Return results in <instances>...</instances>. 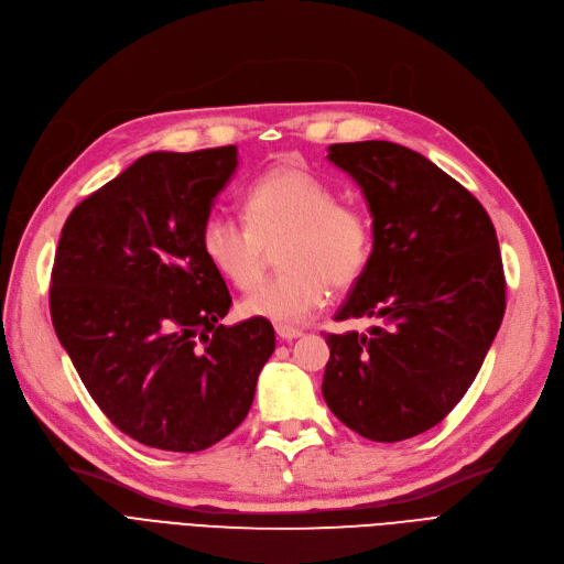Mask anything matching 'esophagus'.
I'll list each match as a JSON object with an SVG mask.
<instances>
[{
	"label": "esophagus",
	"mask_w": 564,
	"mask_h": 564,
	"mask_svg": "<svg viewBox=\"0 0 564 564\" xmlns=\"http://www.w3.org/2000/svg\"><path fill=\"white\" fill-rule=\"evenodd\" d=\"M275 333H278V337H280V339H284V341H293V339L303 337V330H301V328L284 326V324H278V326H275Z\"/></svg>",
	"instance_id": "obj_1"
}]
</instances>
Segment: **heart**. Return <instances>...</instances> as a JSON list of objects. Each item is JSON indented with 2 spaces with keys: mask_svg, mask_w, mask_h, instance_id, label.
Listing matches in <instances>:
<instances>
[{
  "mask_svg": "<svg viewBox=\"0 0 564 564\" xmlns=\"http://www.w3.org/2000/svg\"><path fill=\"white\" fill-rule=\"evenodd\" d=\"M246 219L213 210L202 223L199 246L213 271L248 289L263 268L265 246L280 240L284 273L257 282L240 314L299 321L321 307L333 289L354 286L373 250V227L360 206L339 202L337 187L296 165H278L246 191Z\"/></svg>",
  "mask_w": 564,
  "mask_h": 564,
  "instance_id": "heart-1",
  "label": "heart"
}]
</instances>
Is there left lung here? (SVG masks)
I'll use <instances>...</instances> for the list:
<instances>
[{
  "label": "left lung",
  "instance_id": "8db88e82",
  "mask_svg": "<svg viewBox=\"0 0 564 564\" xmlns=\"http://www.w3.org/2000/svg\"><path fill=\"white\" fill-rule=\"evenodd\" d=\"M328 160L367 199L373 250L335 314L373 318L328 335V409L356 434L397 443L459 404L505 314V275L489 213L432 160L401 144H330Z\"/></svg>",
  "mask_w": 564,
  "mask_h": 564
}]
</instances>
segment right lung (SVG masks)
Returning a JSON list of instances; mask_svg holds the SVG:
<instances>
[{
  "mask_svg": "<svg viewBox=\"0 0 564 564\" xmlns=\"http://www.w3.org/2000/svg\"><path fill=\"white\" fill-rule=\"evenodd\" d=\"M236 167V147L147 153L62 229L52 326L98 409L149 447L199 452L229 436L275 351L265 318L220 324L231 296L199 246Z\"/></svg>",
  "mask_w": 564,
  "mask_h": 564,
  "instance_id": "right-lung-1",
  "label": "right lung"
}]
</instances>
